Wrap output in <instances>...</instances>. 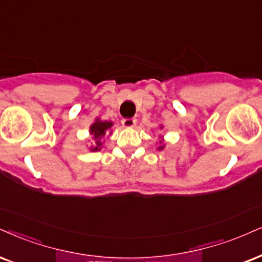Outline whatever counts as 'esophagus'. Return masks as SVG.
<instances>
[{
  "label": "esophagus",
  "instance_id": "34e87169",
  "mask_svg": "<svg viewBox=\"0 0 262 262\" xmlns=\"http://www.w3.org/2000/svg\"><path fill=\"white\" fill-rule=\"evenodd\" d=\"M137 120L135 118H128V119H122L121 124L124 127H132V126L136 125Z\"/></svg>",
  "mask_w": 262,
  "mask_h": 262
}]
</instances>
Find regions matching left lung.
Returning <instances> with one entry per match:
<instances>
[{"label":"left lung","mask_w":262,"mask_h":262,"mask_svg":"<svg viewBox=\"0 0 262 262\" xmlns=\"http://www.w3.org/2000/svg\"><path fill=\"white\" fill-rule=\"evenodd\" d=\"M161 148H163V147H159V149H161Z\"/></svg>","instance_id":"obj_1"}]
</instances>
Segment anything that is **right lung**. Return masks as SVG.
I'll return each instance as SVG.
<instances>
[{
  "label": "right lung",
  "instance_id": "obj_1",
  "mask_svg": "<svg viewBox=\"0 0 262 262\" xmlns=\"http://www.w3.org/2000/svg\"><path fill=\"white\" fill-rule=\"evenodd\" d=\"M112 125H113L112 122L97 120L95 124H93L91 127H90V130H91V134L93 135V143H95V146L91 148L93 151L101 149V147H102L101 137L104 136L105 131L108 130V128H111Z\"/></svg>",
  "mask_w": 262,
  "mask_h": 262
}]
</instances>
